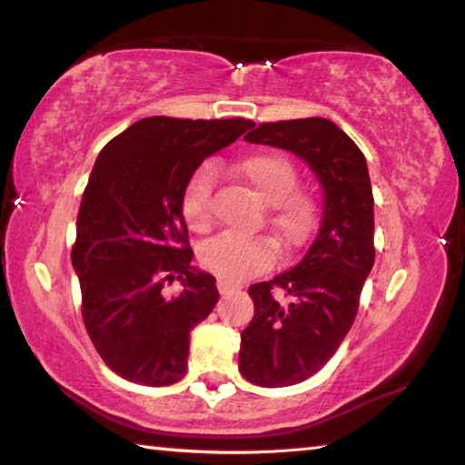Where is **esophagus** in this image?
<instances>
[{
    "label": "esophagus",
    "mask_w": 465,
    "mask_h": 465,
    "mask_svg": "<svg viewBox=\"0 0 465 465\" xmlns=\"http://www.w3.org/2000/svg\"><path fill=\"white\" fill-rule=\"evenodd\" d=\"M217 289H219V294H223V297H225V294H232L233 291H238V286L230 282V281H223V278H219Z\"/></svg>",
    "instance_id": "esophagus-1"
}]
</instances>
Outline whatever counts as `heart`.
<instances>
[{
	"mask_svg": "<svg viewBox=\"0 0 465 465\" xmlns=\"http://www.w3.org/2000/svg\"><path fill=\"white\" fill-rule=\"evenodd\" d=\"M232 174L268 205V225L284 246H299L315 230L319 205L307 191L297 189L299 173L289 156L281 152H254L232 166ZM215 174L201 166L191 176L183 195V217L189 230L207 233L215 223L213 211ZM276 248L268 238H246L225 233L201 250V264L209 272L230 282H242L274 264Z\"/></svg>",
	"mask_w": 465,
	"mask_h": 465,
	"instance_id": "b5f03b06",
	"label": "heart"
}]
</instances>
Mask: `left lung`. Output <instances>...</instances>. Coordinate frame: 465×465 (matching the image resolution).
Instances as JSON below:
<instances>
[{
  "label": "left lung",
  "instance_id": "left-lung-1",
  "mask_svg": "<svg viewBox=\"0 0 465 465\" xmlns=\"http://www.w3.org/2000/svg\"><path fill=\"white\" fill-rule=\"evenodd\" d=\"M243 140L294 152L325 195L319 233L299 264L248 289L254 317L242 331L240 372L258 386H292L331 360L356 319L376 254L372 184L356 142L325 117L266 122Z\"/></svg>",
  "mask_w": 465,
  "mask_h": 465
}]
</instances>
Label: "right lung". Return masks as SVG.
Instances as JSON below:
<instances>
[{
    "label": "right lung",
    "mask_w": 465,
    "mask_h": 465,
    "mask_svg": "<svg viewBox=\"0 0 465 465\" xmlns=\"http://www.w3.org/2000/svg\"><path fill=\"white\" fill-rule=\"evenodd\" d=\"M252 125L243 117L154 115L99 152L71 260L91 341L130 382L168 386L187 372L191 329L213 311L219 292L213 276L191 266L183 195L199 164ZM174 280L183 291L168 298Z\"/></svg>",
    "instance_id": "1"
}]
</instances>
